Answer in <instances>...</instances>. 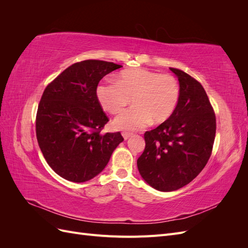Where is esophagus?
<instances>
[{
  "label": "esophagus",
  "mask_w": 248,
  "mask_h": 248,
  "mask_svg": "<svg viewBox=\"0 0 248 248\" xmlns=\"http://www.w3.org/2000/svg\"><path fill=\"white\" fill-rule=\"evenodd\" d=\"M131 136H132V134L129 133V132H123V133H122V137H123V139H124L125 140H128Z\"/></svg>",
  "instance_id": "obj_1"
}]
</instances>
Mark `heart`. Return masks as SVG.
<instances>
[{
	"label": "heart",
	"instance_id": "obj_1",
	"mask_svg": "<svg viewBox=\"0 0 248 248\" xmlns=\"http://www.w3.org/2000/svg\"><path fill=\"white\" fill-rule=\"evenodd\" d=\"M180 85L170 74L144 68L124 70L116 81H103L96 88L101 108L110 114L121 111L131 98L132 108L119 114L116 129L134 131L148 124H159L174 114L180 99Z\"/></svg>",
	"mask_w": 248,
	"mask_h": 248
}]
</instances>
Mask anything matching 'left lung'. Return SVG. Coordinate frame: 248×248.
Returning a JSON list of instances; mask_svg holds the SVG:
<instances>
[{"label": "left lung", "mask_w": 248, "mask_h": 248, "mask_svg": "<svg viewBox=\"0 0 248 248\" xmlns=\"http://www.w3.org/2000/svg\"><path fill=\"white\" fill-rule=\"evenodd\" d=\"M180 85L174 114L151 131L138 159L141 178L159 191H174L190 183L211 156L216 119L206 91L189 74L170 68Z\"/></svg>", "instance_id": "1"}]
</instances>
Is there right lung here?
I'll list each match as a JSON object with an SVG mask.
<instances>
[{
  "label": "right lung",
  "instance_id": "right-lung-1",
  "mask_svg": "<svg viewBox=\"0 0 248 248\" xmlns=\"http://www.w3.org/2000/svg\"><path fill=\"white\" fill-rule=\"evenodd\" d=\"M121 67L86 60L69 66L44 90L37 140L48 166L68 181L86 182L100 174L124 140L120 132H100L108 118L96 97L100 79Z\"/></svg>",
  "mask_w": 248,
  "mask_h": 248
}]
</instances>
